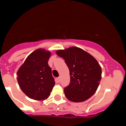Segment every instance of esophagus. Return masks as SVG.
I'll use <instances>...</instances> for the list:
<instances>
[{
	"label": "esophagus",
	"instance_id": "34e87169",
	"mask_svg": "<svg viewBox=\"0 0 126 126\" xmlns=\"http://www.w3.org/2000/svg\"><path fill=\"white\" fill-rule=\"evenodd\" d=\"M56 81H57L58 83H60L61 81V78L60 77H58L56 78Z\"/></svg>",
	"mask_w": 126,
	"mask_h": 126
}]
</instances>
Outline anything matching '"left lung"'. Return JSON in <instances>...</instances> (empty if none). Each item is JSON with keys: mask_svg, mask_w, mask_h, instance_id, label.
<instances>
[{"mask_svg": "<svg viewBox=\"0 0 126 126\" xmlns=\"http://www.w3.org/2000/svg\"><path fill=\"white\" fill-rule=\"evenodd\" d=\"M56 53L64 60L70 70V83L64 88L68 100L79 103L95 93L101 79V68L96 59L83 49L72 47Z\"/></svg>", "mask_w": 126, "mask_h": 126, "instance_id": "obj_1", "label": "left lung"}]
</instances>
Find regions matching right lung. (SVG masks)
Segmentation results:
<instances>
[{
    "label": "right lung",
    "mask_w": 126,
    "mask_h": 126,
    "mask_svg": "<svg viewBox=\"0 0 126 126\" xmlns=\"http://www.w3.org/2000/svg\"><path fill=\"white\" fill-rule=\"evenodd\" d=\"M51 53L38 49L32 53L17 71V81L22 91L30 98L44 100L55 84L48 64Z\"/></svg>",
    "instance_id": "1"
}]
</instances>
